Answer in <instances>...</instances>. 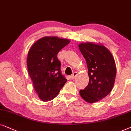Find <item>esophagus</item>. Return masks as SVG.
<instances>
[{
  "mask_svg": "<svg viewBox=\"0 0 131 131\" xmlns=\"http://www.w3.org/2000/svg\"><path fill=\"white\" fill-rule=\"evenodd\" d=\"M77 72H74L72 75H71V78H72V79H74V78L77 77Z\"/></svg>",
  "mask_w": 131,
  "mask_h": 131,
  "instance_id": "obj_1",
  "label": "esophagus"
}]
</instances>
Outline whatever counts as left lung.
Returning <instances> with one entry per match:
<instances>
[{
	"mask_svg": "<svg viewBox=\"0 0 131 131\" xmlns=\"http://www.w3.org/2000/svg\"><path fill=\"white\" fill-rule=\"evenodd\" d=\"M78 47L86 59L89 81L80 95L88 103H95L110 93L114 86L116 67L110 50L101 43H80Z\"/></svg>",
	"mask_w": 131,
	"mask_h": 131,
	"instance_id": "1",
	"label": "left lung"
}]
</instances>
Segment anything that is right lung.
I'll list each match as a JSON object with an SVG mask.
<instances>
[{
  "mask_svg": "<svg viewBox=\"0 0 131 131\" xmlns=\"http://www.w3.org/2000/svg\"><path fill=\"white\" fill-rule=\"evenodd\" d=\"M70 40L57 36H45L38 39L29 50L28 72L39 98L50 101L58 95L67 80L62 75L57 53Z\"/></svg>",
  "mask_w": 131,
  "mask_h": 131,
  "instance_id": "1",
  "label": "right lung"
}]
</instances>
